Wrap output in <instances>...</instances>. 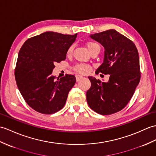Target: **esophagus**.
Here are the masks:
<instances>
[{
	"label": "esophagus",
	"instance_id": "1",
	"mask_svg": "<svg viewBox=\"0 0 156 156\" xmlns=\"http://www.w3.org/2000/svg\"><path fill=\"white\" fill-rule=\"evenodd\" d=\"M83 78H84V77H83L82 76H80V75H76V81L77 82L80 80H82Z\"/></svg>",
	"mask_w": 156,
	"mask_h": 156
}]
</instances>
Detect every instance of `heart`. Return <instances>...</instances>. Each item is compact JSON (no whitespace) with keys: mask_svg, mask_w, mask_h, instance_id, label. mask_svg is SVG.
Wrapping results in <instances>:
<instances>
[{"mask_svg":"<svg viewBox=\"0 0 156 156\" xmlns=\"http://www.w3.org/2000/svg\"><path fill=\"white\" fill-rule=\"evenodd\" d=\"M86 46H87V48H88L90 53H92L94 51H97V50L98 51H100V45L98 44L97 42H94V41H89L87 42ZM73 50H74V46L72 45L67 50V52H66L67 56H70L72 54V52H73ZM74 69H75V70H76L77 72H80V73L84 74V73H86V72H88L89 67L88 66H86V65H85V64H78L76 66H75Z\"/></svg>","mask_w":156,"mask_h":156,"instance_id":"heart-1","label":"heart"}]
</instances>
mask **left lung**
Wrapping results in <instances>:
<instances>
[{
	"label": "left lung",
	"mask_w": 156,
	"mask_h": 156,
	"mask_svg": "<svg viewBox=\"0 0 156 156\" xmlns=\"http://www.w3.org/2000/svg\"><path fill=\"white\" fill-rule=\"evenodd\" d=\"M90 37L105 50L103 63L96 73L110 74V78L105 82L88 76L91 87L86 92L87 102L100 114H114L128 104L140 82L138 52L134 43L113 29Z\"/></svg>",
	"instance_id": "8db88e82"
}]
</instances>
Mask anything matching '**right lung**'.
<instances>
[{
    "label": "right lung",
    "instance_id": "add662e5",
    "mask_svg": "<svg viewBox=\"0 0 156 156\" xmlns=\"http://www.w3.org/2000/svg\"><path fill=\"white\" fill-rule=\"evenodd\" d=\"M77 34L46 32L28 38L19 53L15 80L19 91L29 106L38 112L52 114L60 110L76 83L74 75L52 76L56 62L66 59L68 48Z\"/></svg>",
    "mask_w": 156,
    "mask_h": 156
}]
</instances>
